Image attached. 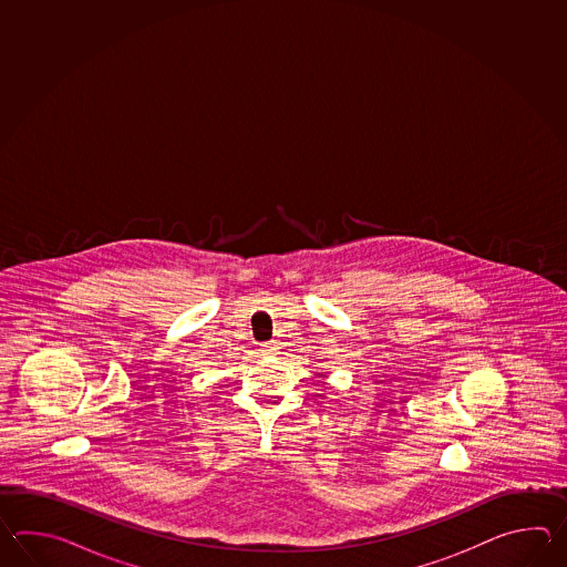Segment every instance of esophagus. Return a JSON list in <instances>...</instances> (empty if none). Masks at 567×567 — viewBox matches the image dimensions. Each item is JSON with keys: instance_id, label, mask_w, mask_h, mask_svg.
I'll list each match as a JSON object with an SVG mask.
<instances>
[{"instance_id": "obj_1", "label": "esophagus", "mask_w": 567, "mask_h": 567, "mask_svg": "<svg viewBox=\"0 0 567 567\" xmlns=\"http://www.w3.org/2000/svg\"><path fill=\"white\" fill-rule=\"evenodd\" d=\"M276 342H266V344H261V352L266 354V357H271V354H276Z\"/></svg>"}]
</instances>
